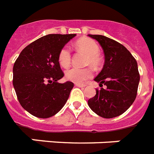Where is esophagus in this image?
Masks as SVG:
<instances>
[{"instance_id":"esophagus-1","label":"esophagus","mask_w":154,"mask_h":154,"mask_svg":"<svg viewBox=\"0 0 154 154\" xmlns=\"http://www.w3.org/2000/svg\"><path fill=\"white\" fill-rule=\"evenodd\" d=\"M75 86H76V87H86V85L81 84V83H75Z\"/></svg>"}]
</instances>
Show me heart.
Wrapping results in <instances>:
<instances>
[{
  "label": "heart",
  "instance_id": "1",
  "mask_svg": "<svg viewBox=\"0 0 154 154\" xmlns=\"http://www.w3.org/2000/svg\"><path fill=\"white\" fill-rule=\"evenodd\" d=\"M75 48L79 51L87 54L88 58L87 64L94 67H98L101 64L102 59L99 55L100 48L94 40L89 38H82L76 41ZM71 62V50L68 47L63 48L59 54V63L63 67H68ZM66 79L75 83H83L85 80L92 77V71L90 68L79 69L77 67H72L67 70L65 73Z\"/></svg>",
  "mask_w": 154,
  "mask_h": 154
}]
</instances>
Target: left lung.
<instances>
[{
    "instance_id": "8db88e82",
    "label": "left lung",
    "mask_w": 154,
    "mask_h": 154,
    "mask_svg": "<svg viewBox=\"0 0 154 154\" xmlns=\"http://www.w3.org/2000/svg\"><path fill=\"white\" fill-rule=\"evenodd\" d=\"M97 40L105 56L101 72L94 79L106 89H96L88 106L98 116L112 119L130 108L137 96L140 75L137 61L120 43L102 35H88Z\"/></svg>"
}]
</instances>
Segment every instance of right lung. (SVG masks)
<instances>
[{"label":"right lung","instance_id":"obj_1","mask_svg":"<svg viewBox=\"0 0 154 154\" xmlns=\"http://www.w3.org/2000/svg\"><path fill=\"white\" fill-rule=\"evenodd\" d=\"M76 34H49L24 48L13 66V84L24 110L48 119L60 111L69 98L74 83H58L64 74L60 68V50Z\"/></svg>","mask_w":154,"mask_h":154}]
</instances>
